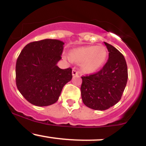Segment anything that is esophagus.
Wrapping results in <instances>:
<instances>
[{"label": "esophagus", "mask_w": 146, "mask_h": 146, "mask_svg": "<svg viewBox=\"0 0 146 146\" xmlns=\"http://www.w3.org/2000/svg\"><path fill=\"white\" fill-rule=\"evenodd\" d=\"M72 75H73V76H75V75H78V72L76 70L73 69V71H72Z\"/></svg>", "instance_id": "esophagus-1"}]
</instances>
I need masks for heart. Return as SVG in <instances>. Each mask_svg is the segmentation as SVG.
<instances>
[{
	"label": "heart",
	"mask_w": 146,
	"mask_h": 146,
	"mask_svg": "<svg viewBox=\"0 0 146 146\" xmlns=\"http://www.w3.org/2000/svg\"><path fill=\"white\" fill-rule=\"evenodd\" d=\"M107 51L103 46H86L73 48L69 56L66 58L78 64L84 72L94 73L100 69L104 64Z\"/></svg>",
	"instance_id": "1"
}]
</instances>
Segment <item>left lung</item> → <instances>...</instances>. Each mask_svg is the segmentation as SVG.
Returning a JSON list of instances; mask_svg holds the SVG:
<instances>
[{
    "mask_svg": "<svg viewBox=\"0 0 146 146\" xmlns=\"http://www.w3.org/2000/svg\"><path fill=\"white\" fill-rule=\"evenodd\" d=\"M108 60L95 74L82 77L81 95L88 108L104 110L119 101L128 81V68L124 56L111 44L105 42Z\"/></svg>",
    "mask_w": 146,
    "mask_h": 146,
    "instance_id": "obj_1",
    "label": "left lung"
}]
</instances>
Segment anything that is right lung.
<instances>
[{
	"label": "right lung",
	"mask_w": 146,
	"mask_h": 146,
	"mask_svg": "<svg viewBox=\"0 0 146 146\" xmlns=\"http://www.w3.org/2000/svg\"><path fill=\"white\" fill-rule=\"evenodd\" d=\"M64 43L54 39L30 42L23 48L16 65V86L32 104L46 106L58 101L62 90L72 79L71 68L61 69Z\"/></svg>",
	"instance_id": "1"
}]
</instances>
